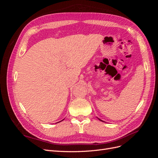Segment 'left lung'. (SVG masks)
I'll use <instances>...</instances> for the list:
<instances>
[{"mask_svg":"<svg viewBox=\"0 0 158 158\" xmlns=\"http://www.w3.org/2000/svg\"><path fill=\"white\" fill-rule=\"evenodd\" d=\"M99 120H100V119H99ZM101 121H102V120H101Z\"/></svg>","mask_w":158,"mask_h":158,"instance_id":"obj_1","label":"left lung"}]
</instances>
